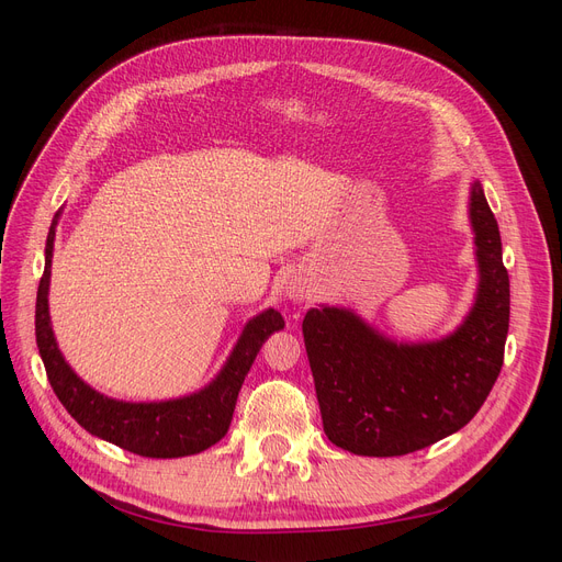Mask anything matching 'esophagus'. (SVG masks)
Masks as SVG:
<instances>
[{"label": "esophagus", "mask_w": 562, "mask_h": 562, "mask_svg": "<svg viewBox=\"0 0 562 562\" xmlns=\"http://www.w3.org/2000/svg\"><path fill=\"white\" fill-rule=\"evenodd\" d=\"M288 297H291L293 302H304V300H307V291H304V285H291V288H288Z\"/></svg>", "instance_id": "1"}]
</instances>
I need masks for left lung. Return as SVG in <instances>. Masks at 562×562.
Returning a JSON list of instances; mask_svg holds the SVG:
<instances>
[{
	"instance_id": "8db88e82",
	"label": "left lung",
	"mask_w": 562,
	"mask_h": 562,
	"mask_svg": "<svg viewBox=\"0 0 562 562\" xmlns=\"http://www.w3.org/2000/svg\"><path fill=\"white\" fill-rule=\"evenodd\" d=\"M479 260V293L452 335L394 342L351 310H310L302 321L323 431L330 443L366 457H398L434 446L481 411L504 363L508 271L481 182L469 203Z\"/></svg>"
}]
</instances>
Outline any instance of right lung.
<instances>
[{"label":"right lung","instance_id":"obj_1","mask_svg":"<svg viewBox=\"0 0 562 562\" xmlns=\"http://www.w3.org/2000/svg\"><path fill=\"white\" fill-rule=\"evenodd\" d=\"M58 217L60 211L56 213L46 236V265L37 288L35 333L46 378L54 386L58 401L65 405V411L89 434L140 457H187L215 446L229 429L236 398H239L241 384L255 356H258L271 333L285 326L283 316L277 310L252 316L246 323L239 342L229 353L225 368L196 394L159 403H126L108 398L79 380L77 372L67 366L56 345L54 328H50L48 279Z\"/></svg>","mask_w":562,"mask_h":562}]
</instances>
